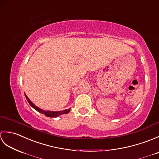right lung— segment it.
Segmentation results:
<instances>
[{
  "label": "right lung",
  "mask_w": 159,
  "mask_h": 159,
  "mask_svg": "<svg viewBox=\"0 0 159 159\" xmlns=\"http://www.w3.org/2000/svg\"><path fill=\"white\" fill-rule=\"evenodd\" d=\"M25 97H26V100H27L28 102L29 103L30 105H31V106L33 108V109H35L37 111H38L39 113H41L44 114L45 116H47V117H57V116H60V115L65 114V113H68L70 112V109H67V110H64V111H43V110H42V109H39V108L37 107L35 105H34V104H33L31 102V100H30L28 98V97L26 96V95H25Z\"/></svg>",
  "instance_id": "add662e5"
}]
</instances>
